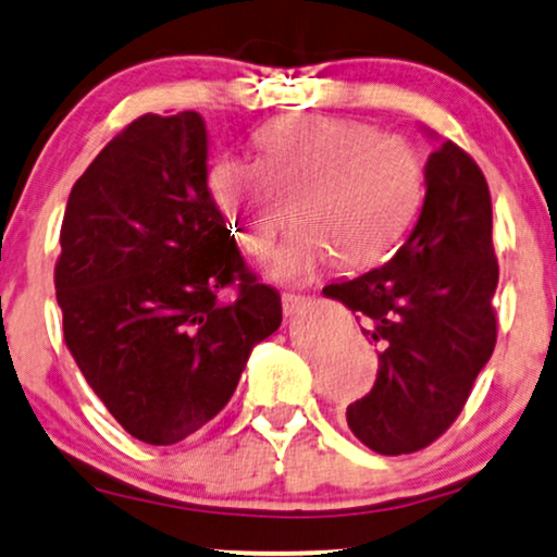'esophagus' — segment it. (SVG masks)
Here are the masks:
<instances>
[{
    "label": "esophagus",
    "instance_id": "esophagus-1",
    "mask_svg": "<svg viewBox=\"0 0 557 557\" xmlns=\"http://www.w3.org/2000/svg\"><path fill=\"white\" fill-rule=\"evenodd\" d=\"M307 297H299V294H281V310H284V318H294L301 307H307Z\"/></svg>",
    "mask_w": 557,
    "mask_h": 557
}]
</instances>
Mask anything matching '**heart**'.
<instances>
[{"label":"heart","mask_w":557,"mask_h":557,"mask_svg":"<svg viewBox=\"0 0 557 557\" xmlns=\"http://www.w3.org/2000/svg\"><path fill=\"white\" fill-rule=\"evenodd\" d=\"M256 144L260 162H214L209 194L250 256H265L286 214L297 222L268 276L305 284L327 260L361 271L395 250L423 190L421 157L408 141L356 121L286 115L265 123Z\"/></svg>","instance_id":"b5f03b06"}]
</instances>
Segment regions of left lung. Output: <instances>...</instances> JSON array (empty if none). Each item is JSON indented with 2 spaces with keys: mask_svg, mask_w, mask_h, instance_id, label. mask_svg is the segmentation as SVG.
Segmentation results:
<instances>
[{
  "mask_svg": "<svg viewBox=\"0 0 557 557\" xmlns=\"http://www.w3.org/2000/svg\"><path fill=\"white\" fill-rule=\"evenodd\" d=\"M434 141L418 222L393 260L322 289L361 320L376 380L346 408L348 429L380 455H410L449 429L496 346L488 183L468 152Z\"/></svg>",
  "mask_w": 557,
  "mask_h": 557,
  "instance_id": "obj_1",
  "label": "left lung"
}]
</instances>
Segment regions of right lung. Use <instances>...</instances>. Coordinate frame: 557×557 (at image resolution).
I'll use <instances>...</instances> for the list:
<instances>
[{"label": "right lung", "mask_w": 557, "mask_h": 557, "mask_svg": "<svg viewBox=\"0 0 557 557\" xmlns=\"http://www.w3.org/2000/svg\"><path fill=\"white\" fill-rule=\"evenodd\" d=\"M206 152L198 113L141 115L74 183L61 224L69 351L115 421L157 446L209 423L281 325L278 292L247 273L211 201Z\"/></svg>", "instance_id": "obj_1"}]
</instances>
